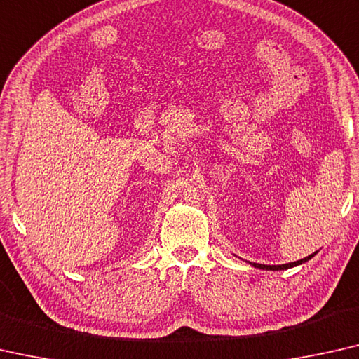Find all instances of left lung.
<instances>
[{
  "label": "left lung",
  "mask_w": 359,
  "mask_h": 359,
  "mask_svg": "<svg viewBox=\"0 0 359 359\" xmlns=\"http://www.w3.org/2000/svg\"><path fill=\"white\" fill-rule=\"evenodd\" d=\"M314 255H316V253L309 255V256H306V258H303V259H299V261H295V263H287V264H277V266H267V264H258V263H250V264L255 266V267H258V269H266V271H283V269H290V267H293V266H299V264L306 263V261L311 259Z\"/></svg>",
  "instance_id": "obj_1"
}]
</instances>
